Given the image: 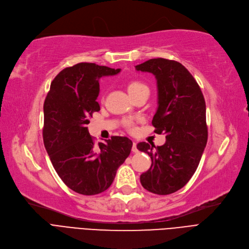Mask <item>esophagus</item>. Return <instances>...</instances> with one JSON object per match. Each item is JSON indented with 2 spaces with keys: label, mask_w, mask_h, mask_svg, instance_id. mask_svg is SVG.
Masks as SVG:
<instances>
[{
  "label": "esophagus",
  "mask_w": 249,
  "mask_h": 249,
  "mask_svg": "<svg viewBox=\"0 0 249 249\" xmlns=\"http://www.w3.org/2000/svg\"><path fill=\"white\" fill-rule=\"evenodd\" d=\"M132 151H133L134 154L138 153V148H137V144H136V142H133V144H132Z\"/></svg>",
  "instance_id": "esophagus-1"
}]
</instances>
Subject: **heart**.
Listing matches in <instances>:
<instances>
[{
	"mask_svg": "<svg viewBox=\"0 0 249 249\" xmlns=\"http://www.w3.org/2000/svg\"><path fill=\"white\" fill-rule=\"evenodd\" d=\"M143 89H147V86L144 83H142V81L132 80L127 84V91H128V93L130 96L133 95L134 93L140 91V90H143ZM125 126L129 131H131V132L134 131L135 127H134V123L132 121H127L125 123Z\"/></svg>",
	"mask_w": 249,
	"mask_h": 249,
	"instance_id": "1",
	"label": "heart"
}]
</instances>
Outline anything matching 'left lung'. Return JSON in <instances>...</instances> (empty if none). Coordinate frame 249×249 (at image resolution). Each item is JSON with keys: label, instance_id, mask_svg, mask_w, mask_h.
Wrapping results in <instances>:
<instances>
[{"label": "left lung", "instance_id": "left-lung-1", "mask_svg": "<svg viewBox=\"0 0 249 249\" xmlns=\"http://www.w3.org/2000/svg\"><path fill=\"white\" fill-rule=\"evenodd\" d=\"M135 69L155 75L159 106L151 123L167 139L160 146L137 144L151 159L140 183L149 192L167 196L186 185L198 167L208 142L205 102L199 85L179 62L150 59Z\"/></svg>", "mask_w": 249, "mask_h": 249}]
</instances>
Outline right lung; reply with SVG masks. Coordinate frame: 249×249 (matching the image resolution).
I'll return each instance as SVG.
<instances>
[{
  "label": "right lung",
  "mask_w": 249,
  "mask_h": 249,
  "mask_svg": "<svg viewBox=\"0 0 249 249\" xmlns=\"http://www.w3.org/2000/svg\"><path fill=\"white\" fill-rule=\"evenodd\" d=\"M119 72L94 63L67 67L52 81L45 100L42 137L47 153L62 181L83 196L109 188L130 155L129 138L113 136L94 144L86 127L92 114L100 111V79Z\"/></svg>",
  "instance_id": "right-lung-1"
}]
</instances>
